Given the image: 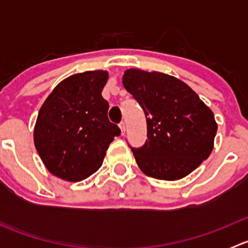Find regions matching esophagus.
I'll return each mask as SVG.
<instances>
[{"label":"esophagus","mask_w":248,"mask_h":248,"mask_svg":"<svg viewBox=\"0 0 248 248\" xmlns=\"http://www.w3.org/2000/svg\"><path fill=\"white\" fill-rule=\"evenodd\" d=\"M119 127H120V129H121V134H124V132H126V124L122 121L121 124H119Z\"/></svg>","instance_id":"esophagus-1"}]
</instances>
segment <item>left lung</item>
Wrapping results in <instances>:
<instances>
[{
    "label": "left lung",
    "mask_w": 248,
    "mask_h": 248,
    "mask_svg": "<svg viewBox=\"0 0 248 248\" xmlns=\"http://www.w3.org/2000/svg\"><path fill=\"white\" fill-rule=\"evenodd\" d=\"M122 84L146 117V141L132 149L140 170L167 181L196 170L214 149L212 110L186 82L161 72L127 69Z\"/></svg>",
    "instance_id": "1"
}]
</instances>
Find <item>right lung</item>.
Masks as SVG:
<instances>
[{"mask_svg": "<svg viewBox=\"0 0 248 248\" xmlns=\"http://www.w3.org/2000/svg\"><path fill=\"white\" fill-rule=\"evenodd\" d=\"M107 71H87L62 80L41 107L33 129L34 146L46 168L71 182L101 168L106 152L121 131L108 119L102 97Z\"/></svg>", "mask_w": 248, "mask_h": 248, "instance_id": "obj_1", "label": "right lung"}]
</instances>
